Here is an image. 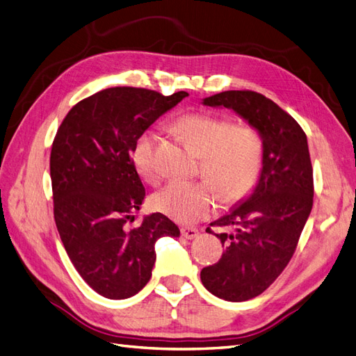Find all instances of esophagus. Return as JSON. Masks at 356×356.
Segmentation results:
<instances>
[{
    "label": "esophagus",
    "instance_id": "esophagus-1",
    "mask_svg": "<svg viewBox=\"0 0 356 356\" xmlns=\"http://www.w3.org/2000/svg\"><path fill=\"white\" fill-rule=\"evenodd\" d=\"M181 235L187 238V239H193L199 235V230L196 227H190V226H184L181 227Z\"/></svg>",
    "mask_w": 356,
    "mask_h": 356
}]
</instances>
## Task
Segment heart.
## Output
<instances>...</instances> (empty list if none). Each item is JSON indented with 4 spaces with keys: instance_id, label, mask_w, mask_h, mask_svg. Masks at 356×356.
<instances>
[{
    "instance_id": "b5f03b06",
    "label": "heart",
    "mask_w": 356,
    "mask_h": 356,
    "mask_svg": "<svg viewBox=\"0 0 356 356\" xmlns=\"http://www.w3.org/2000/svg\"><path fill=\"white\" fill-rule=\"evenodd\" d=\"M175 127L199 151V175L205 179L170 181L152 196V207L179 223L191 225L213 214L222 197L235 204L250 195L264 165V143L253 127L200 112L182 115ZM159 143V134L147 131L133 148V165L148 184H157L163 177Z\"/></svg>"
}]
</instances>
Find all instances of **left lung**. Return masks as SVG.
<instances>
[{
  "instance_id": "8db88e82",
  "label": "left lung",
  "mask_w": 356,
  "mask_h": 356,
  "mask_svg": "<svg viewBox=\"0 0 356 356\" xmlns=\"http://www.w3.org/2000/svg\"><path fill=\"white\" fill-rule=\"evenodd\" d=\"M207 106L234 109L254 127L264 143V165L248 199L211 226L225 245L218 262L200 271L207 289L241 302L270 287L292 259L313 207V168L307 136L289 113L254 91H223L204 99Z\"/></svg>"
}]
</instances>
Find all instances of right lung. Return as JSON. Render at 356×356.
<instances>
[{"instance_id":"right-lung-1","label":"right lung","mask_w":356,"mask_h":356,"mask_svg":"<svg viewBox=\"0 0 356 356\" xmlns=\"http://www.w3.org/2000/svg\"><path fill=\"white\" fill-rule=\"evenodd\" d=\"M115 86L76 103L51 151L54 217L67 254L90 287L109 300L136 295L149 278L160 236H179L160 213L130 227L145 197L133 148L152 122L187 97Z\"/></svg>"}]
</instances>
